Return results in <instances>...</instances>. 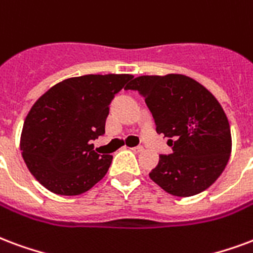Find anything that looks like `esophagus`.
<instances>
[{
  "mask_svg": "<svg viewBox=\"0 0 253 253\" xmlns=\"http://www.w3.org/2000/svg\"><path fill=\"white\" fill-rule=\"evenodd\" d=\"M131 150L134 151V153H142V151L145 150V149H143L142 146H135V147H132Z\"/></svg>",
  "mask_w": 253,
  "mask_h": 253,
  "instance_id": "obj_1",
  "label": "esophagus"
}]
</instances>
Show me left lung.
<instances>
[{
	"label": "left lung",
	"instance_id": "obj_1",
	"mask_svg": "<svg viewBox=\"0 0 253 253\" xmlns=\"http://www.w3.org/2000/svg\"><path fill=\"white\" fill-rule=\"evenodd\" d=\"M145 98L157 132L170 138L173 153L160 155L150 178L169 194L190 197L224 171L232 150L231 127L221 104L189 76H139L126 85ZM174 141H173L172 139Z\"/></svg>",
	"mask_w": 253,
	"mask_h": 253
}]
</instances>
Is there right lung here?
I'll list each match as a JSON object with an SVG mask.
<instances>
[{
  "instance_id": "add662e5",
  "label": "right lung",
  "mask_w": 253,
  "mask_h": 253,
  "mask_svg": "<svg viewBox=\"0 0 253 253\" xmlns=\"http://www.w3.org/2000/svg\"><path fill=\"white\" fill-rule=\"evenodd\" d=\"M132 75H84L55 84L25 118L20 147L33 177L60 196L87 192L106 175L112 155L91 141L104 134L110 103Z\"/></svg>"
}]
</instances>
